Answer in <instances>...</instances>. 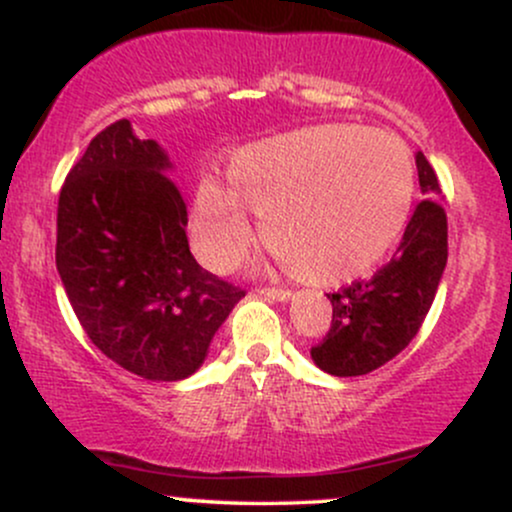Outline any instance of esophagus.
I'll use <instances>...</instances> for the list:
<instances>
[{"instance_id":"34e87169","label":"esophagus","mask_w":512,"mask_h":512,"mask_svg":"<svg viewBox=\"0 0 512 512\" xmlns=\"http://www.w3.org/2000/svg\"><path fill=\"white\" fill-rule=\"evenodd\" d=\"M257 293H262V296L267 298H276V301H289L293 293L289 289H281V286H260Z\"/></svg>"}]
</instances>
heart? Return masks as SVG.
Segmentation results:
<instances>
[{
  "instance_id": "heart-1",
  "label": "heart",
  "mask_w": 512,
  "mask_h": 512,
  "mask_svg": "<svg viewBox=\"0 0 512 512\" xmlns=\"http://www.w3.org/2000/svg\"><path fill=\"white\" fill-rule=\"evenodd\" d=\"M407 146L380 129L315 125L238 149L228 192L204 185L192 238L204 262L228 272L255 240L248 214L276 260L308 284H342L373 269L407 228L414 204Z\"/></svg>"
}]
</instances>
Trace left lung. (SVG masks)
<instances>
[{"label": "left lung", "instance_id": "left-lung-1", "mask_svg": "<svg viewBox=\"0 0 512 512\" xmlns=\"http://www.w3.org/2000/svg\"><path fill=\"white\" fill-rule=\"evenodd\" d=\"M416 170L424 199L416 204L392 260L368 281L327 293L330 332L310 349L325 373L354 378L385 366L407 349L431 310L448 262V216L438 199L436 170L421 151Z\"/></svg>", "mask_w": 512, "mask_h": 512}]
</instances>
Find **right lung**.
Returning <instances> with one entry per match:
<instances>
[{
    "instance_id": "obj_1",
    "label": "right lung",
    "mask_w": 512,
    "mask_h": 512,
    "mask_svg": "<svg viewBox=\"0 0 512 512\" xmlns=\"http://www.w3.org/2000/svg\"><path fill=\"white\" fill-rule=\"evenodd\" d=\"M154 139L117 120L91 139L57 204V272L98 351L129 373L192 375L245 291L197 264L187 207Z\"/></svg>"
}]
</instances>
